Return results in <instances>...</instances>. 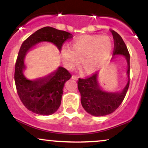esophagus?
I'll list each match as a JSON object with an SVG mask.
<instances>
[{"instance_id":"obj_1","label":"esophagus","mask_w":148,"mask_h":148,"mask_svg":"<svg viewBox=\"0 0 148 148\" xmlns=\"http://www.w3.org/2000/svg\"><path fill=\"white\" fill-rule=\"evenodd\" d=\"M72 79H74V80H77L78 79V78L76 76H72Z\"/></svg>"}]
</instances>
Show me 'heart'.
I'll return each instance as SVG.
<instances>
[{"label": "heart", "instance_id": "heart-1", "mask_svg": "<svg viewBox=\"0 0 148 148\" xmlns=\"http://www.w3.org/2000/svg\"><path fill=\"white\" fill-rule=\"evenodd\" d=\"M114 48L113 41L110 37L88 35L76 40L72 49L64 47L61 52L63 64L68 70L80 65L86 73L96 72L104 66Z\"/></svg>", "mask_w": 148, "mask_h": 148}]
</instances>
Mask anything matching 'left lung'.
Masks as SVG:
<instances>
[{"mask_svg":"<svg viewBox=\"0 0 148 148\" xmlns=\"http://www.w3.org/2000/svg\"><path fill=\"white\" fill-rule=\"evenodd\" d=\"M111 32L114 40L113 57H126L128 81L121 93H107L101 90L97 80V72L87 78H78V89L81 95L82 106L88 113L96 117L113 113L124 100L130 85V54L120 35L113 30H111Z\"/></svg>","mask_w":148,"mask_h":148,"instance_id":"left-lung-1","label":"left lung"}]
</instances>
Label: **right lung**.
Segmentation results:
<instances>
[{
    "label": "right lung",
    "mask_w": 148,
    "mask_h": 148,
    "mask_svg": "<svg viewBox=\"0 0 148 148\" xmlns=\"http://www.w3.org/2000/svg\"><path fill=\"white\" fill-rule=\"evenodd\" d=\"M71 33L46 27L37 30L22 43L15 66L14 79L18 96L24 106L33 113L42 115H51L60 106L65 82L72 77L65 68L59 67L53 74L36 80L25 78L24 59L29 50L41 43L50 42L61 50L65 41L72 38Z\"/></svg>",
    "instance_id": "1"
}]
</instances>
